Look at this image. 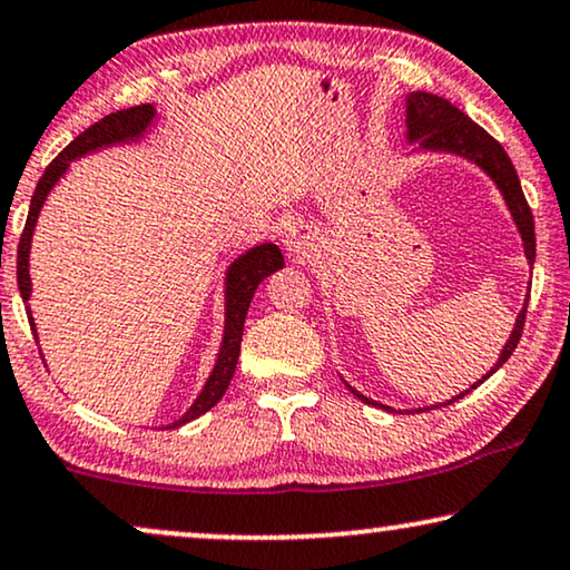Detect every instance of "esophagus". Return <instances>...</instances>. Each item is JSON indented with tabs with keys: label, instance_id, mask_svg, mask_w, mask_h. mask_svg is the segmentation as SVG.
<instances>
[{
	"label": "esophagus",
	"instance_id": "1",
	"mask_svg": "<svg viewBox=\"0 0 570 570\" xmlns=\"http://www.w3.org/2000/svg\"><path fill=\"white\" fill-rule=\"evenodd\" d=\"M286 249H289L292 257H305L307 255V242L305 237H286Z\"/></svg>",
	"mask_w": 570,
	"mask_h": 570
}]
</instances>
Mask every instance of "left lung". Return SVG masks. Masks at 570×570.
I'll use <instances>...</instances> for the list:
<instances>
[{
  "instance_id": "left-lung-1",
  "label": "left lung",
  "mask_w": 570,
  "mask_h": 570,
  "mask_svg": "<svg viewBox=\"0 0 570 570\" xmlns=\"http://www.w3.org/2000/svg\"><path fill=\"white\" fill-rule=\"evenodd\" d=\"M406 146H412L406 156H420V154H445V156H456V158H464V161L474 164L476 169L488 174L492 179V185L498 187V193L503 195V203L508 208V214H511L513 224H515V232H519L521 237V247H523V257H527L529 268L534 265V255H537V239H534V218H532V210L527 206V197L521 193V181H519V174H515L511 158L503 150V146L495 138H490L488 132L482 130L476 121H472L466 117L464 111L456 109L451 101H445V98H440L435 94H424V90H412V94H406ZM527 289H532V284L527 286ZM527 305H529V294L527 299H523V307L519 309V315H515V323H513V331L508 333L503 348H500L498 354V362L492 364V367L484 373L480 381L469 385L466 391H461L459 396H453L449 401H443V404H432V406H449L453 401H459L461 396H466V393H472L476 385L488 381L492 373H498L500 367L508 362V356L513 354L515 344H519L521 338V331H523V321H527ZM344 381V377H341ZM344 385L348 391L354 393L356 399L364 401V404H373V406H381L385 412H393V406H385L381 401H373L367 399L364 393H360L354 389V385H348L344 381ZM432 406H420V409H406V412H428ZM399 412H404V409H399Z\"/></svg>"
}]
</instances>
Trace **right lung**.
<instances>
[{
  "label": "right lung",
  "mask_w": 570,
  "mask_h": 570,
  "mask_svg": "<svg viewBox=\"0 0 570 570\" xmlns=\"http://www.w3.org/2000/svg\"><path fill=\"white\" fill-rule=\"evenodd\" d=\"M156 119H158V109L154 104L132 106V109L109 114V117H104L101 121H96V125H90L86 132H80L78 138H75L70 146H67L62 154L47 166L43 177L38 179L33 200H30L26 229H22V237L18 245V289H20L22 302H26L28 323L36 336V344H38V331H36L33 313H30V305H28L30 294H33V281H30V245H33L38 216H41V208L47 206L51 189L59 185V179H65V174L70 171L72 161L86 158L90 154H98V150L104 148L135 146V142H140L150 132V127L156 125ZM281 268H284V255H281V249L273 245V242H263V245L249 247L226 265L224 333H222V346H218L214 370H210V375L206 377V385H203L200 393H197V399L189 404L187 412L181 414L179 420L166 424V428H181V424L197 420V416L206 414L208 409H214L218 401H222L234 377V370H237L242 331H245L249 302H253L261 281L268 278L271 273H276Z\"/></svg>",
  "instance_id": "1"
}]
</instances>
